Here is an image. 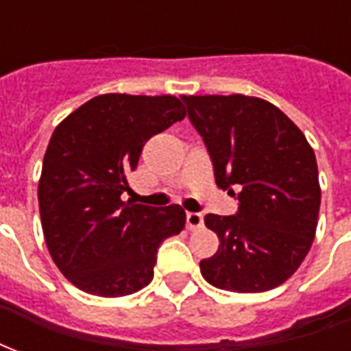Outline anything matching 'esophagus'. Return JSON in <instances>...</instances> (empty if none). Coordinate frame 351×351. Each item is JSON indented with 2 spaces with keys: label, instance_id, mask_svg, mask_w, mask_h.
I'll use <instances>...</instances> for the list:
<instances>
[{
  "label": "esophagus",
  "instance_id": "34e87169",
  "mask_svg": "<svg viewBox=\"0 0 351 351\" xmlns=\"http://www.w3.org/2000/svg\"><path fill=\"white\" fill-rule=\"evenodd\" d=\"M204 226V217L200 213H186V228L198 230Z\"/></svg>",
  "mask_w": 351,
  "mask_h": 351
}]
</instances>
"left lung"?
I'll return each instance as SVG.
<instances>
[{
	"instance_id": "8db88e82",
	"label": "left lung",
	"mask_w": 351,
	"mask_h": 351,
	"mask_svg": "<svg viewBox=\"0 0 351 351\" xmlns=\"http://www.w3.org/2000/svg\"><path fill=\"white\" fill-rule=\"evenodd\" d=\"M215 168V181L239 211L206 215L219 250L200 262L215 288L256 293L298 271L314 241L319 191L316 155L305 134L275 104L249 95H183Z\"/></svg>"
}]
</instances>
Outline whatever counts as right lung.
Instances as JSON below:
<instances>
[{
    "label": "right lung",
    "mask_w": 351,
    "mask_h": 351,
    "mask_svg": "<svg viewBox=\"0 0 351 351\" xmlns=\"http://www.w3.org/2000/svg\"><path fill=\"white\" fill-rule=\"evenodd\" d=\"M186 116L173 95L106 93L56 127L39 179L45 241L63 277L86 293L121 298L153 278L157 249L185 228L178 204L123 202L151 136Z\"/></svg>",
    "instance_id": "add662e5"
}]
</instances>
